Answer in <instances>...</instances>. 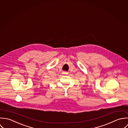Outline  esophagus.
Wrapping results in <instances>:
<instances>
[{
	"label": "esophagus",
	"mask_w": 128,
	"mask_h": 128,
	"mask_svg": "<svg viewBox=\"0 0 128 128\" xmlns=\"http://www.w3.org/2000/svg\"><path fill=\"white\" fill-rule=\"evenodd\" d=\"M63 73H64V74H68V73H67V72H63Z\"/></svg>",
	"instance_id": "esophagus-1"
}]
</instances>
